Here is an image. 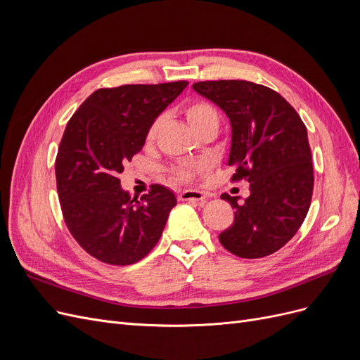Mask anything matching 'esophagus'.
Segmentation results:
<instances>
[{
	"instance_id": "34e87169",
	"label": "esophagus",
	"mask_w": 360,
	"mask_h": 360,
	"mask_svg": "<svg viewBox=\"0 0 360 360\" xmlns=\"http://www.w3.org/2000/svg\"><path fill=\"white\" fill-rule=\"evenodd\" d=\"M179 200L180 201H193V202L201 204L205 200V193L200 192V191H195V189H188V191L180 192Z\"/></svg>"
}]
</instances>
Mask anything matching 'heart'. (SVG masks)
Masks as SVG:
<instances>
[{
  "mask_svg": "<svg viewBox=\"0 0 360 360\" xmlns=\"http://www.w3.org/2000/svg\"><path fill=\"white\" fill-rule=\"evenodd\" d=\"M184 115H186L188 123L191 124V127L195 130V132H200V130L210 127V126H219V115H217L214 108L207 103L204 101H195L192 103H189L186 108H184ZM159 127V120L150 126L147 138L153 139L156 136ZM200 169L198 163H181V165L176 167L172 169V176L176 177V180H189L195 172Z\"/></svg>",
  "mask_w": 360,
  "mask_h": 360,
  "instance_id": "1",
  "label": "heart"
}]
</instances>
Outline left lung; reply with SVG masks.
<instances>
[{"label":"left lung","mask_w":360,"mask_h":360,"mask_svg":"<svg viewBox=\"0 0 360 360\" xmlns=\"http://www.w3.org/2000/svg\"><path fill=\"white\" fill-rule=\"evenodd\" d=\"M192 89L230 118L231 181H249V197L222 193L234 222L219 234L221 245L240 258L276 252L297 233L308 214L314 169L307 126L275 90L249 81H202Z\"/></svg>","instance_id":"1"}]
</instances>
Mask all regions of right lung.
<instances>
[{
  "instance_id": "1",
  "label": "right lung",
  "mask_w": 360,
  "mask_h": 360,
  "mask_svg": "<svg viewBox=\"0 0 360 360\" xmlns=\"http://www.w3.org/2000/svg\"><path fill=\"white\" fill-rule=\"evenodd\" d=\"M188 84L96 90L69 120L56 159L61 212L75 240L102 263L129 266L143 259L177 204L174 192L160 184L132 200L118 176L143 150L150 126Z\"/></svg>"
}]
</instances>
